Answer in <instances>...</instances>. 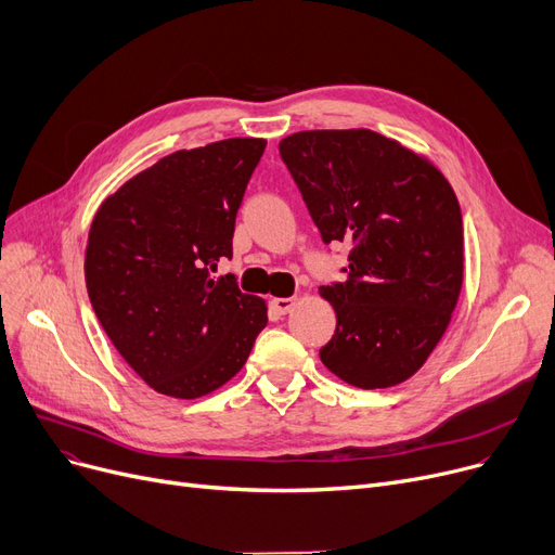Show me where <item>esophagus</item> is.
<instances>
[{
    "mask_svg": "<svg viewBox=\"0 0 555 555\" xmlns=\"http://www.w3.org/2000/svg\"><path fill=\"white\" fill-rule=\"evenodd\" d=\"M294 305H296V298H273V300H271V307H273L278 313H286Z\"/></svg>",
    "mask_w": 555,
    "mask_h": 555,
    "instance_id": "esophagus-1",
    "label": "esophagus"
}]
</instances>
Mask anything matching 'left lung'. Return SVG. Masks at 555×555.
Returning <instances> with one entry per match:
<instances>
[{"label":"left lung","mask_w":555,"mask_h":555,"mask_svg":"<svg viewBox=\"0 0 555 555\" xmlns=\"http://www.w3.org/2000/svg\"><path fill=\"white\" fill-rule=\"evenodd\" d=\"M323 242L348 273L321 286L336 330L321 361L357 388H388L427 361L463 284V219L444 176L373 130H305L280 142Z\"/></svg>","instance_id":"obj_1"}]
</instances>
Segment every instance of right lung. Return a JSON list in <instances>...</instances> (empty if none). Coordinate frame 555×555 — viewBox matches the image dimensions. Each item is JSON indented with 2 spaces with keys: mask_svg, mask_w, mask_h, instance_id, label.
Wrapping results in <instances>:
<instances>
[{
  "mask_svg": "<svg viewBox=\"0 0 555 555\" xmlns=\"http://www.w3.org/2000/svg\"><path fill=\"white\" fill-rule=\"evenodd\" d=\"M267 149L232 138L176 151L103 201L90 228L86 284L126 363L157 392L194 400L242 371L267 305L242 294L232 259L236 209Z\"/></svg>",
  "mask_w": 555,
  "mask_h": 555,
  "instance_id": "add662e5",
  "label": "right lung"
}]
</instances>
